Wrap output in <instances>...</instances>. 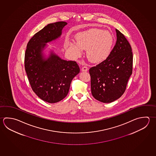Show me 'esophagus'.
Returning <instances> with one entry per match:
<instances>
[{
	"label": "esophagus",
	"mask_w": 156,
	"mask_h": 156,
	"mask_svg": "<svg viewBox=\"0 0 156 156\" xmlns=\"http://www.w3.org/2000/svg\"><path fill=\"white\" fill-rule=\"evenodd\" d=\"M88 70V67L86 66H84L82 67L81 69V71H83V72H86Z\"/></svg>",
	"instance_id": "1"
}]
</instances>
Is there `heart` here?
<instances>
[{
  "label": "heart",
  "mask_w": 156,
  "mask_h": 156,
  "mask_svg": "<svg viewBox=\"0 0 156 156\" xmlns=\"http://www.w3.org/2000/svg\"><path fill=\"white\" fill-rule=\"evenodd\" d=\"M76 41H65V47L74 57H80L83 49H86L88 59L94 62H101L111 53L114 38L111 32L100 28H91L75 35Z\"/></svg>",
  "instance_id": "b5f03b06"
}]
</instances>
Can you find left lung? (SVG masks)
<instances>
[{
	"mask_svg": "<svg viewBox=\"0 0 156 156\" xmlns=\"http://www.w3.org/2000/svg\"><path fill=\"white\" fill-rule=\"evenodd\" d=\"M115 31L116 43L109 55L89 70L92 94L103 103H111L122 96L133 72L130 44L124 34Z\"/></svg>",
	"mask_w": 156,
	"mask_h": 156,
	"instance_id": "left-lung-1",
	"label": "left lung"
}]
</instances>
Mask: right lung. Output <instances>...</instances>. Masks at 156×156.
Segmentation results:
<instances>
[{
    "instance_id": "1",
    "label": "right lung",
    "mask_w": 156,
    "mask_h": 156,
    "mask_svg": "<svg viewBox=\"0 0 156 156\" xmlns=\"http://www.w3.org/2000/svg\"><path fill=\"white\" fill-rule=\"evenodd\" d=\"M64 21L49 23L32 37L27 44L25 68L32 89L45 102L54 103L67 96L74 77L80 72L75 61L62 59L53 51L45 58L43 51L47 43L62 35Z\"/></svg>"
}]
</instances>
